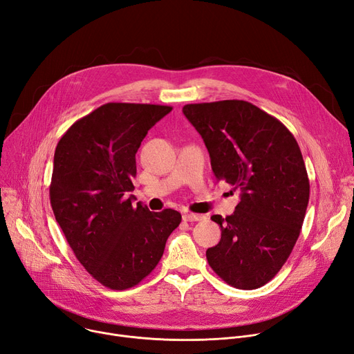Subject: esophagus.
Instances as JSON below:
<instances>
[{
  "mask_svg": "<svg viewBox=\"0 0 354 354\" xmlns=\"http://www.w3.org/2000/svg\"><path fill=\"white\" fill-rule=\"evenodd\" d=\"M203 218H204V216H201V214H193V213H187V214L183 216V220H184V221H200V220H203Z\"/></svg>",
  "mask_w": 354,
  "mask_h": 354,
  "instance_id": "34e87169",
  "label": "esophagus"
}]
</instances>
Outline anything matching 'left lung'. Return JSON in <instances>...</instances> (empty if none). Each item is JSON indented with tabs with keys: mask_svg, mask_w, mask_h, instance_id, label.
I'll return each mask as SVG.
<instances>
[{
	"mask_svg": "<svg viewBox=\"0 0 354 354\" xmlns=\"http://www.w3.org/2000/svg\"><path fill=\"white\" fill-rule=\"evenodd\" d=\"M183 113L209 150L216 178L240 190L232 216L212 217L221 239L207 248V261L227 284L259 288L300 236L310 184L299 144L283 122L243 100L187 104Z\"/></svg>",
	"mask_w": 354,
	"mask_h": 354,
	"instance_id": "left-lung-1",
	"label": "left lung"
}]
</instances>
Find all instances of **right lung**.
Instances as JSON below:
<instances>
[{"instance_id":"obj_1","label":"right lung","mask_w":354,"mask_h":354,"mask_svg":"<svg viewBox=\"0 0 354 354\" xmlns=\"http://www.w3.org/2000/svg\"><path fill=\"white\" fill-rule=\"evenodd\" d=\"M173 109L107 102L80 118L57 144L50 201L78 261L102 286L126 290L158 264L181 214L133 204L136 153Z\"/></svg>"}]
</instances>
